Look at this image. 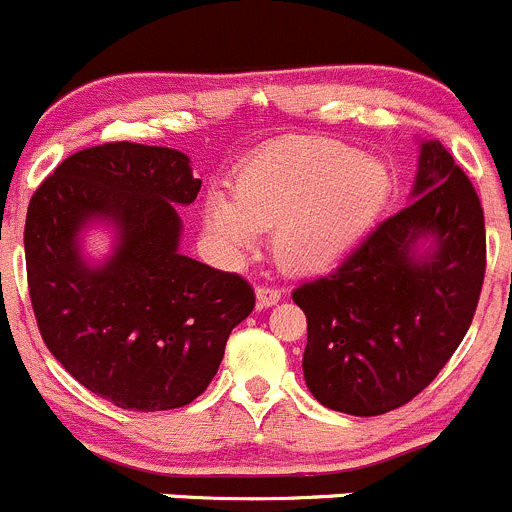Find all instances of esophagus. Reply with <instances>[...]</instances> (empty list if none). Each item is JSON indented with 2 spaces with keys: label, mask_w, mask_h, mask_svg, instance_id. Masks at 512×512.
I'll use <instances>...</instances> for the list:
<instances>
[{
  "label": "esophagus",
  "mask_w": 512,
  "mask_h": 512,
  "mask_svg": "<svg viewBox=\"0 0 512 512\" xmlns=\"http://www.w3.org/2000/svg\"><path fill=\"white\" fill-rule=\"evenodd\" d=\"M278 301H281V288H276V286H258V288H256V303H258V308L276 306Z\"/></svg>",
  "instance_id": "1"
}]
</instances>
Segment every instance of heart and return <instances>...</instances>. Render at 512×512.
<instances>
[{
    "instance_id": "b5f03b06",
    "label": "heart",
    "mask_w": 512,
    "mask_h": 512,
    "mask_svg": "<svg viewBox=\"0 0 512 512\" xmlns=\"http://www.w3.org/2000/svg\"><path fill=\"white\" fill-rule=\"evenodd\" d=\"M391 194L381 161L333 139H291L241 166L234 196L206 201L209 234L231 256L273 229V256L291 271H318L356 246Z\"/></svg>"
}]
</instances>
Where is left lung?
I'll return each instance as SVG.
<instances>
[{
	"label": "left lung",
	"mask_w": 512,
	"mask_h": 512,
	"mask_svg": "<svg viewBox=\"0 0 512 512\" xmlns=\"http://www.w3.org/2000/svg\"><path fill=\"white\" fill-rule=\"evenodd\" d=\"M411 199L341 266L293 291L308 321L303 378L331 411L381 416L406 406L473 321L485 276L483 206L438 141L421 144Z\"/></svg>",
	"instance_id": "left-lung-1"
}]
</instances>
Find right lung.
<instances>
[{
	"label": "right lung",
	"instance_id": "obj_1",
	"mask_svg": "<svg viewBox=\"0 0 512 512\" xmlns=\"http://www.w3.org/2000/svg\"><path fill=\"white\" fill-rule=\"evenodd\" d=\"M201 189L189 156L131 141L77 151L34 191L24 224L29 298L52 356L96 396L129 411L194 401L219 371L254 288L179 251L181 219ZM115 229L89 264L78 236Z\"/></svg>",
	"mask_w": 512,
	"mask_h": 512
}]
</instances>
